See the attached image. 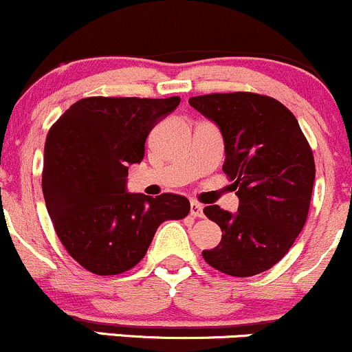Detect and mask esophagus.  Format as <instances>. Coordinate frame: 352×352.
<instances>
[{
    "mask_svg": "<svg viewBox=\"0 0 352 352\" xmlns=\"http://www.w3.org/2000/svg\"><path fill=\"white\" fill-rule=\"evenodd\" d=\"M191 214L195 218H203L204 211H203V204L196 203V201H191Z\"/></svg>",
    "mask_w": 352,
    "mask_h": 352,
    "instance_id": "esophagus-1",
    "label": "esophagus"
}]
</instances>
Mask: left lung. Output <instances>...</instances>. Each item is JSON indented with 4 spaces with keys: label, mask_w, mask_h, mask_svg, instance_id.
I'll use <instances>...</instances> for the list:
<instances>
[{
    "label": "left lung",
    "mask_w": 352,
    "mask_h": 352,
    "mask_svg": "<svg viewBox=\"0 0 352 352\" xmlns=\"http://www.w3.org/2000/svg\"><path fill=\"white\" fill-rule=\"evenodd\" d=\"M189 104L223 134V171L239 197L236 212L204 208L223 231L218 246L203 251L204 261L236 278L271 270L302 231L313 195L314 157L298 120L254 93L204 94Z\"/></svg>",
    "instance_id": "1"
}]
</instances>
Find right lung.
I'll return each mask as SVG.
<instances>
[{"label": "right lung", "mask_w": 352, "mask_h": 352, "mask_svg": "<svg viewBox=\"0 0 352 352\" xmlns=\"http://www.w3.org/2000/svg\"><path fill=\"white\" fill-rule=\"evenodd\" d=\"M179 96L85 98L46 136L43 195L59 241L94 274L131 270L156 229L186 218L184 196L128 192V168L141 163L149 131L179 106Z\"/></svg>", "instance_id": "obj_1"}]
</instances>
